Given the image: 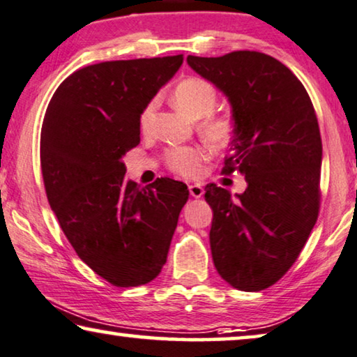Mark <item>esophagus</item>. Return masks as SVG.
<instances>
[{"instance_id":"obj_1","label":"esophagus","mask_w":357,"mask_h":357,"mask_svg":"<svg viewBox=\"0 0 357 357\" xmlns=\"http://www.w3.org/2000/svg\"><path fill=\"white\" fill-rule=\"evenodd\" d=\"M188 190H190V195L193 196V198H201V196L204 195V188H203V185H198V183L190 185Z\"/></svg>"}]
</instances>
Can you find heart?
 <instances>
[{"label": "heart", "mask_w": 357, "mask_h": 357, "mask_svg": "<svg viewBox=\"0 0 357 357\" xmlns=\"http://www.w3.org/2000/svg\"><path fill=\"white\" fill-rule=\"evenodd\" d=\"M215 86L199 77H188L174 90V102L190 117L199 119V135L215 149H225L235 142L240 132V122L231 112H213L217 106ZM156 100L149 101L140 114V127L148 132L151 127ZM209 154L203 146H174L164 153V162L169 170L185 178H195L201 174Z\"/></svg>", "instance_id": "b5f03b06"}]
</instances>
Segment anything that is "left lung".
<instances>
[{
    "label": "left lung",
    "instance_id": "obj_1",
    "mask_svg": "<svg viewBox=\"0 0 357 357\" xmlns=\"http://www.w3.org/2000/svg\"><path fill=\"white\" fill-rule=\"evenodd\" d=\"M190 67L229 98L240 122L222 174L245 175V193L206 185L213 208L211 251L219 275L261 291L285 275L320 209L322 140L316 111L298 77L257 51L188 56Z\"/></svg>",
    "mask_w": 357,
    "mask_h": 357
}]
</instances>
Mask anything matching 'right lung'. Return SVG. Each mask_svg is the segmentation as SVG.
<instances>
[{
    "instance_id": "add662e5",
    "label": "right lung",
    "mask_w": 357,
    "mask_h": 357,
    "mask_svg": "<svg viewBox=\"0 0 357 357\" xmlns=\"http://www.w3.org/2000/svg\"><path fill=\"white\" fill-rule=\"evenodd\" d=\"M183 54L82 67L46 107L40 161L51 209L77 256L119 288L151 282L166 264L187 185L126 178L122 156L140 143V114Z\"/></svg>"
}]
</instances>
